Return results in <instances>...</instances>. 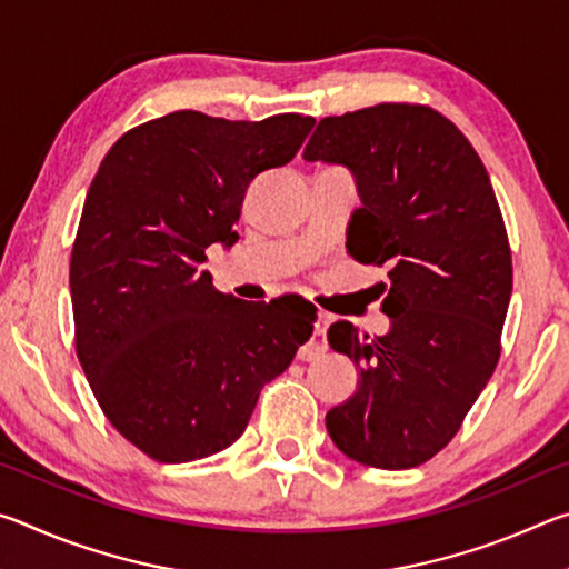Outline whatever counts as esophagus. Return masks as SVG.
<instances>
[{
  "label": "esophagus",
  "mask_w": 569,
  "mask_h": 569,
  "mask_svg": "<svg viewBox=\"0 0 569 569\" xmlns=\"http://www.w3.org/2000/svg\"><path fill=\"white\" fill-rule=\"evenodd\" d=\"M329 323H331V316L329 313H319V319H316V336H326V331H329ZM323 351H326V343L306 346V349L298 351V359L311 361V359H316V356H321Z\"/></svg>",
  "instance_id": "esophagus-1"
}]
</instances>
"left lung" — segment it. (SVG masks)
Here are the masks:
<instances>
[{
  "label": "left lung",
  "mask_w": 569,
  "mask_h": 569,
  "mask_svg": "<svg viewBox=\"0 0 569 569\" xmlns=\"http://www.w3.org/2000/svg\"><path fill=\"white\" fill-rule=\"evenodd\" d=\"M303 158L353 172L361 208L346 248L389 268V333L329 329L361 381L326 429L359 465L419 467L455 439L502 353L512 250L492 182L457 124L413 102L323 118Z\"/></svg>",
  "instance_id": "obj_1"
}]
</instances>
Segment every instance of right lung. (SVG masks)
Listing matches in <instances>:
<instances>
[{
  "label": "right lung",
  "instance_id": "add662e5",
  "mask_svg": "<svg viewBox=\"0 0 569 569\" xmlns=\"http://www.w3.org/2000/svg\"><path fill=\"white\" fill-rule=\"evenodd\" d=\"M313 118L178 110L122 134L77 228L74 349L104 417L162 465L223 451L313 333L316 306L220 293L206 250L233 246L250 182L291 162Z\"/></svg>",
  "mask_w": 569,
  "mask_h": 569
}]
</instances>
